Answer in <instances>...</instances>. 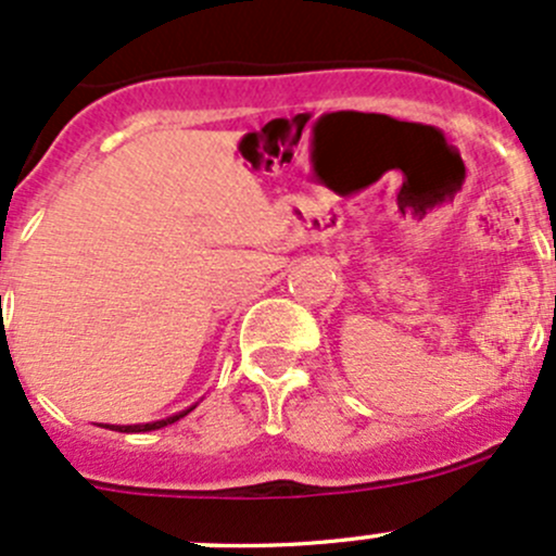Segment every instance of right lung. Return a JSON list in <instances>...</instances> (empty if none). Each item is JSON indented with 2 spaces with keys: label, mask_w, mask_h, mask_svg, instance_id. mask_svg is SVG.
Wrapping results in <instances>:
<instances>
[{
  "label": "right lung",
  "mask_w": 556,
  "mask_h": 556,
  "mask_svg": "<svg viewBox=\"0 0 556 556\" xmlns=\"http://www.w3.org/2000/svg\"><path fill=\"white\" fill-rule=\"evenodd\" d=\"M192 409H194V404L190 406V409L176 412V415H170V417H163V420H154V422H139V426H106V428H109V431H119V433H144V431H157V428L170 426V422L181 420V417L190 415Z\"/></svg>",
  "instance_id": "add662e5"
}]
</instances>
